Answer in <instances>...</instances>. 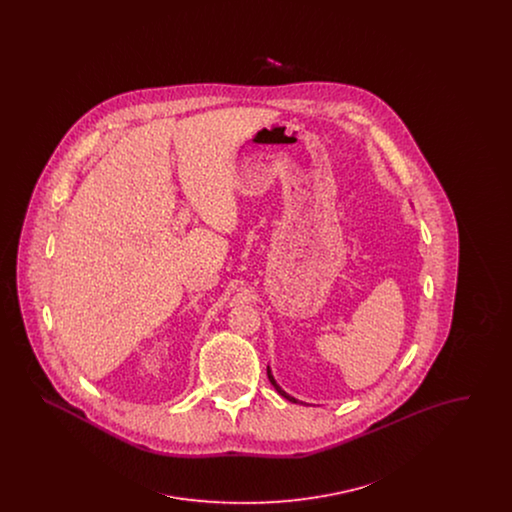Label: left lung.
<instances>
[{
    "label": "left lung",
    "instance_id": "1",
    "mask_svg": "<svg viewBox=\"0 0 512 512\" xmlns=\"http://www.w3.org/2000/svg\"><path fill=\"white\" fill-rule=\"evenodd\" d=\"M267 374H268V380H270V384L274 386V390L278 391L282 397H286L288 401H292V403H299L295 397H292V395H288L286 391L282 390L278 384H276V380H274V376H272V370H270V366H267Z\"/></svg>",
    "mask_w": 512,
    "mask_h": 512
}]
</instances>
